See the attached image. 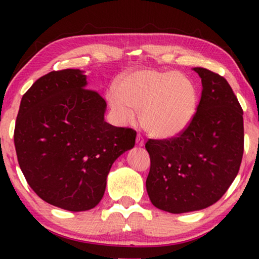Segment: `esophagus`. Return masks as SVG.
<instances>
[{
	"mask_svg": "<svg viewBox=\"0 0 259 259\" xmlns=\"http://www.w3.org/2000/svg\"><path fill=\"white\" fill-rule=\"evenodd\" d=\"M137 144L139 145V146H143V145L145 144V139H144V137L141 136L140 133L138 134V136H137Z\"/></svg>",
	"mask_w": 259,
	"mask_h": 259,
	"instance_id": "obj_1",
	"label": "esophagus"
}]
</instances>
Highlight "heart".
Masks as SVG:
<instances>
[{
	"label": "heart",
	"instance_id": "obj_1",
	"mask_svg": "<svg viewBox=\"0 0 259 259\" xmlns=\"http://www.w3.org/2000/svg\"><path fill=\"white\" fill-rule=\"evenodd\" d=\"M109 105L123 123L143 111V125L152 136L172 138L186 128L197 109L194 84L177 72L138 70L108 93Z\"/></svg>",
	"mask_w": 259,
	"mask_h": 259
}]
</instances>
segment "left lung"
I'll list each match as a JSON object with an SVG mask.
<instances>
[{"label": "left lung", "mask_w": 259, "mask_h": 259, "mask_svg": "<svg viewBox=\"0 0 259 259\" xmlns=\"http://www.w3.org/2000/svg\"><path fill=\"white\" fill-rule=\"evenodd\" d=\"M200 101L178 136L148 139L146 190L152 204L169 213L197 211L223 197L238 175L244 152L243 109L224 76L196 67Z\"/></svg>", "instance_id": "left-lung-1"}]
</instances>
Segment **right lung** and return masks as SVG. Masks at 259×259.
Wrapping results in <instances>:
<instances>
[{
    "label": "right lung",
    "instance_id": "obj_1",
    "mask_svg": "<svg viewBox=\"0 0 259 259\" xmlns=\"http://www.w3.org/2000/svg\"><path fill=\"white\" fill-rule=\"evenodd\" d=\"M86 84L79 69L41 76L23 94L14 131L20 168L34 192L75 212L100 203L113 162L137 137L105 121L106 101Z\"/></svg>",
    "mask_w": 259,
    "mask_h": 259
}]
</instances>
